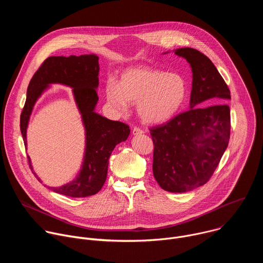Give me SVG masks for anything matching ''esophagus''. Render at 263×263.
Returning a JSON list of instances; mask_svg holds the SVG:
<instances>
[{
	"label": "esophagus",
	"mask_w": 263,
	"mask_h": 263,
	"mask_svg": "<svg viewBox=\"0 0 263 263\" xmlns=\"http://www.w3.org/2000/svg\"><path fill=\"white\" fill-rule=\"evenodd\" d=\"M132 133H133V135H139V134L143 133V130L139 127H134L132 130Z\"/></svg>",
	"instance_id": "obj_1"
}]
</instances>
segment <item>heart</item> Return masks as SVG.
I'll list each match as a JSON object with an SVG mask.
<instances>
[{
  "mask_svg": "<svg viewBox=\"0 0 263 263\" xmlns=\"http://www.w3.org/2000/svg\"><path fill=\"white\" fill-rule=\"evenodd\" d=\"M105 91L108 103L121 114L127 111L129 102H136L137 112L143 122L159 124L180 110L186 99L187 85L177 72L136 65L121 73L119 83L108 80Z\"/></svg>",
  "mask_w": 263,
  "mask_h": 263,
  "instance_id": "obj_1",
  "label": "heart"
}]
</instances>
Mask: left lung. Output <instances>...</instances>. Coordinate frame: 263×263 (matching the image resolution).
<instances>
[{
    "label": "left lung",
    "mask_w": 263,
    "mask_h": 263,
    "mask_svg": "<svg viewBox=\"0 0 263 263\" xmlns=\"http://www.w3.org/2000/svg\"><path fill=\"white\" fill-rule=\"evenodd\" d=\"M193 70L191 109L161 125L149 128L154 143L153 174L162 190L185 193L204 185L212 177L230 139L231 99L228 85L211 60L200 51H175ZM205 100L222 104L200 108Z\"/></svg>",
    "instance_id": "8db88e82"
}]
</instances>
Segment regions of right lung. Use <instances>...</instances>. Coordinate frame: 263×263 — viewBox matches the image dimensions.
Instances as JSON below:
<instances>
[{"mask_svg": "<svg viewBox=\"0 0 263 263\" xmlns=\"http://www.w3.org/2000/svg\"><path fill=\"white\" fill-rule=\"evenodd\" d=\"M99 57L96 54L47 58L29 83L27 99L21 115V132L25 146H27L26 131L29 118L36 100L44 89L51 83H61L72 87L86 129L84 161L78 177L70 183L60 187H49L51 191L70 198L89 197L100 192L106 181L111 152L130 134V127L127 124L110 121L93 111L99 100L96 90L99 85ZM28 162L35 178L42 182L33 172L29 157Z\"/></svg>", "mask_w": 263, "mask_h": 263, "instance_id": "add662e5", "label": "right lung"}]
</instances>
